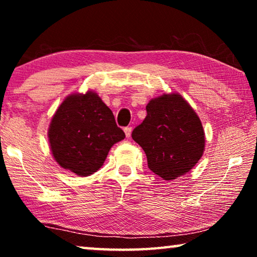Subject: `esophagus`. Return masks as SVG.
<instances>
[{"label": "esophagus", "instance_id": "34e87169", "mask_svg": "<svg viewBox=\"0 0 257 257\" xmlns=\"http://www.w3.org/2000/svg\"><path fill=\"white\" fill-rule=\"evenodd\" d=\"M132 132H133V128H132V127H125V128H124L125 137L129 138V137H130V135H132Z\"/></svg>", "mask_w": 257, "mask_h": 257}]
</instances>
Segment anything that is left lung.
Segmentation results:
<instances>
[{"mask_svg": "<svg viewBox=\"0 0 257 257\" xmlns=\"http://www.w3.org/2000/svg\"><path fill=\"white\" fill-rule=\"evenodd\" d=\"M146 111L132 137L144 150L150 170L164 180L185 175L203 155L205 137L201 120L179 94L152 99Z\"/></svg>", "mask_w": 257, "mask_h": 257, "instance_id": "obj_1", "label": "left lung"}]
</instances>
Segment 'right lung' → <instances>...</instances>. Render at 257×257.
<instances>
[{
    "label": "right lung",
    "mask_w": 257,
    "mask_h": 257,
    "mask_svg": "<svg viewBox=\"0 0 257 257\" xmlns=\"http://www.w3.org/2000/svg\"><path fill=\"white\" fill-rule=\"evenodd\" d=\"M124 137L112 111L93 92L68 96L56 110L49 129L56 162L81 177L96 172L111 147Z\"/></svg>",
    "instance_id": "1"
}]
</instances>
